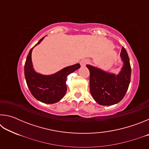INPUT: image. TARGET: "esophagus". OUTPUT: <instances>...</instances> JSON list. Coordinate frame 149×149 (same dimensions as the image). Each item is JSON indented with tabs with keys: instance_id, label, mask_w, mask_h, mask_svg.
I'll list each match as a JSON object with an SVG mask.
<instances>
[{
	"instance_id": "obj_1",
	"label": "esophagus",
	"mask_w": 149,
	"mask_h": 149,
	"mask_svg": "<svg viewBox=\"0 0 149 149\" xmlns=\"http://www.w3.org/2000/svg\"><path fill=\"white\" fill-rule=\"evenodd\" d=\"M89 60H86V59H84V60H82L80 62V64H81V66H85V65L86 64H89Z\"/></svg>"
}]
</instances>
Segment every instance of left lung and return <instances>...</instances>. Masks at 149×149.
I'll return each mask as SVG.
<instances>
[{
    "instance_id": "8db88e82",
    "label": "left lung",
    "mask_w": 149,
    "mask_h": 149,
    "mask_svg": "<svg viewBox=\"0 0 149 149\" xmlns=\"http://www.w3.org/2000/svg\"><path fill=\"white\" fill-rule=\"evenodd\" d=\"M120 56L123 65L117 75L87 65L90 72V92L95 101L100 105L109 106L120 102L129 87L132 69L124 47H122Z\"/></svg>"
}]
</instances>
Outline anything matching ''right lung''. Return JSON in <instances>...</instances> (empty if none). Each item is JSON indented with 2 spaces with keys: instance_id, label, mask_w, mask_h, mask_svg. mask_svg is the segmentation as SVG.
I'll list each match as a JSON object with an SVG mask.
<instances>
[{
  "instance_id": "obj_1",
  "label": "right lung",
  "mask_w": 149,
  "mask_h": 149,
  "mask_svg": "<svg viewBox=\"0 0 149 149\" xmlns=\"http://www.w3.org/2000/svg\"><path fill=\"white\" fill-rule=\"evenodd\" d=\"M44 37L40 39L34 47L39 44ZM34 47L30 50L24 65V74L27 87L37 100L47 104L56 103L64 97L66 92L65 81L68 75L79 69L80 64H76L66 67L50 75L37 74L33 68L31 62V52Z\"/></svg>"
}]
</instances>
